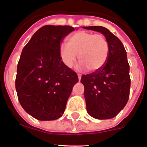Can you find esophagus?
Masks as SVG:
<instances>
[{
    "instance_id": "obj_1",
    "label": "esophagus",
    "mask_w": 147,
    "mask_h": 147,
    "mask_svg": "<svg viewBox=\"0 0 147 147\" xmlns=\"http://www.w3.org/2000/svg\"><path fill=\"white\" fill-rule=\"evenodd\" d=\"M81 77H82V75L80 74H78V78H79V80L80 81V80H81Z\"/></svg>"
}]
</instances>
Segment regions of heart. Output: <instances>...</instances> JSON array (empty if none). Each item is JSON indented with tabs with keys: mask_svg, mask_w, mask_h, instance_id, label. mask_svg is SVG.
Here are the masks:
<instances>
[{
	"mask_svg": "<svg viewBox=\"0 0 147 147\" xmlns=\"http://www.w3.org/2000/svg\"><path fill=\"white\" fill-rule=\"evenodd\" d=\"M110 45L102 34L80 31L71 35L67 45H61L59 54L66 66L71 67L78 56L79 62L89 72L99 71L108 59Z\"/></svg>",
	"mask_w": 147,
	"mask_h": 147,
	"instance_id": "1",
	"label": "heart"
}]
</instances>
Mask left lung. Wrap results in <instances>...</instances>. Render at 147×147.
<instances>
[{"instance_id":"obj_1","label":"left lung","mask_w":147,"mask_h":147,"mask_svg":"<svg viewBox=\"0 0 147 147\" xmlns=\"http://www.w3.org/2000/svg\"><path fill=\"white\" fill-rule=\"evenodd\" d=\"M83 28L103 34L110 45L108 59L102 69L82 76L87 111L96 119H112L125 107L129 99L130 76L127 52L121 40L107 28Z\"/></svg>"}]
</instances>
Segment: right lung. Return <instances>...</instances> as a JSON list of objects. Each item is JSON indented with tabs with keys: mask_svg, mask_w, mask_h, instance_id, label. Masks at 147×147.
Here are the masks:
<instances>
[{
	"mask_svg": "<svg viewBox=\"0 0 147 147\" xmlns=\"http://www.w3.org/2000/svg\"><path fill=\"white\" fill-rule=\"evenodd\" d=\"M74 30L70 26H44L22 51L15 88L22 107L37 120L60 118L79 81L76 73L64 64L59 54L62 40Z\"/></svg>",
	"mask_w": 147,
	"mask_h": 147,
	"instance_id": "add662e5",
	"label": "right lung"
}]
</instances>
